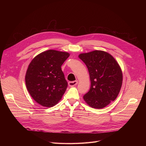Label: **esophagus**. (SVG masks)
<instances>
[{"label":"esophagus","mask_w":146,"mask_h":146,"mask_svg":"<svg viewBox=\"0 0 146 146\" xmlns=\"http://www.w3.org/2000/svg\"><path fill=\"white\" fill-rule=\"evenodd\" d=\"M78 83V81H77V80L73 81V82H68V86L72 87V86H74L77 85Z\"/></svg>","instance_id":"1"}]
</instances>
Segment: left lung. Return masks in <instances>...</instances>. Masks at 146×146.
Here are the masks:
<instances>
[{
    "label": "left lung",
    "instance_id": "1",
    "mask_svg": "<svg viewBox=\"0 0 146 146\" xmlns=\"http://www.w3.org/2000/svg\"><path fill=\"white\" fill-rule=\"evenodd\" d=\"M79 57L86 65L91 82L83 99L92 108L102 109L117 98L122 84V72L108 52L95 50L82 53Z\"/></svg>",
    "mask_w": 146,
    "mask_h": 146
}]
</instances>
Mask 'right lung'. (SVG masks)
<instances>
[{"instance_id": "1", "label": "right lung", "mask_w": 146, "mask_h": 146, "mask_svg": "<svg viewBox=\"0 0 146 146\" xmlns=\"http://www.w3.org/2000/svg\"><path fill=\"white\" fill-rule=\"evenodd\" d=\"M70 56L67 52L49 50L35 56L29 63L25 83L30 95L45 107L56 105L67 88L61 66Z\"/></svg>"}]
</instances>
